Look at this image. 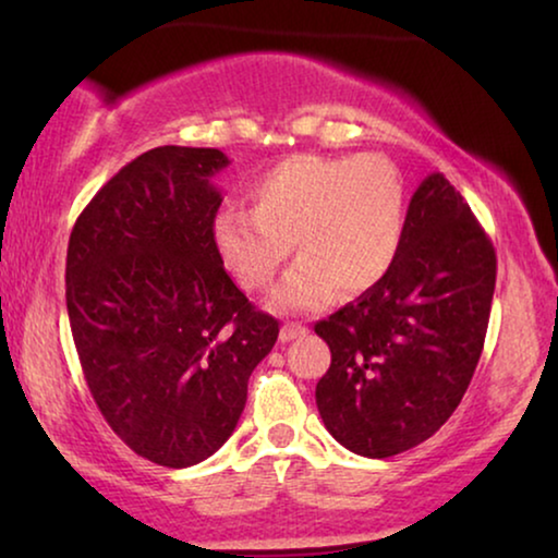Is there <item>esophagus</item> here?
Listing matches in <instances>:
<instances>
[{"instance_id":"1","label":"esophagus","mask_w":558,"mask_h":558,"mask_svg":"<svg viewBox=\"0 0 558 558\" xmlns=\"http://www.w3.org/2000/svg\"><path fill=\"white\" fill-rule=\"evenodd\" d=\"M304 335H307V327H302V325H296V323H287L279 330V340L281 342H292L296 338H304Z\"/></svg>"}]
</instances>
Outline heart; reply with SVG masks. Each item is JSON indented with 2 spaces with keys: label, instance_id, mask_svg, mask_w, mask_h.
Wrapping results in <instances>:
<instances>
[{
  "label": "heart",
  "instance_id": "heart-1",
  "mask_svg": "<svg viewBox=\"0 0 558 558\" xmlns=\"http://www.w3.org/2000/svg\"><path fill=\"white\" fill-rule=\"evenodd\" d=\"M254 210L226 205L213 218L220 262L241 287L262 292L287 262H300L274 296L279 310H315L335 287L378 284L399 256L407 201L396 167L380 155H294L248 185Z\"/></svg>",
  "mask_w": 558,
  "mask_h": 558
}]
</instances>
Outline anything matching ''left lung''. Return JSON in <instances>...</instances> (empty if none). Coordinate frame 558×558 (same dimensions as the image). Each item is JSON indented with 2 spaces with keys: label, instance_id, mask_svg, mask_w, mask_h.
Here are the masks:
<instances>
[{
  "label": "left lung",
  "instance_id": "obj_1",
  "mask_svg": "<svg viewBox=\"0 0 558 558\" xmlns=\"http://www.w3.org/2000/svg\"><path fill=\"white\" fill-rule=\"evenodd\" d=\"M493 292L490 239L445 174L432 172L411 195L386 277L315 325L332 353L315 391L327 432L373 460L429 439L468 391Z\"/></svg>",
  "mask_w": 558,
  "mask_h": 558
}]
</instances>
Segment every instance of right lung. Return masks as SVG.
Returning <instances> with one entry per match:
<instances>
[{
	"instance_id": "right-lung-1",
	"label": "right lung",
	"mask_w": 558,
	"mask_h": 558,
	"mask_svg": "<svg viewBox=\"0 0 558 558\" xmlns=\"http://www.w3.org/2000/svg\"><path fill=\"white\" fill-rule=\"evenodd\" d=\"M231 165L157 147L113 174L75 220L65 304L83 376L113 432L149 462L190 468L231 437L279 323L233 284L213 243Z\"/></svg>"
}]
</instances>
